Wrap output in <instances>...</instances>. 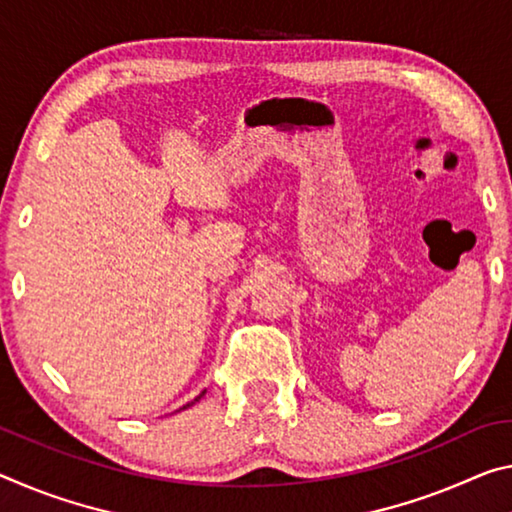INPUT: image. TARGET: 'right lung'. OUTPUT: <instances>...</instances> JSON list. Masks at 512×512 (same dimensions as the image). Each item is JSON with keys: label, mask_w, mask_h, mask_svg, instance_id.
Returning a JSON list of instances; mask_svg holds the SVG:
<instances>
[{"label": "right lung", "mask_w": 512, "mask_h": 512, "mask_svg": "<svg viewBox=\"0 0 512 512\" xmlns=\"http://www.w3.org/2000/svg\"><path fill=\"white\" fill-rule=\"evenodd\" d=\"M202 394H205V392H202ZM202 394H200V396H202ZM200 396H198V399H200ZM198 399H193V401H191V403H186V405H184V408H180V410H186V408H189V405H193V403H196V401H198Z\"/></svg>", "instance_id": "add662e5"}]
</instances>
